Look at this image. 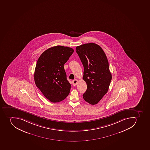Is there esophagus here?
<instances>
[{
	"mask_svg": "<svg viewBox=\"0 0 150 150\" xmlns=\"http://www.w3.org/2000/svg\"><path fill=\"white\" fill-rule=\"evenodd\" d=\"M77 83H78V80L76 79L72 81V83H73V85L74 86H76Z\"/></svg>",
	"mask_w": 150,
	"mask_h": 150,
	"instance_id": "34e87169",
	"label": "esophagus"
}]
</instances>
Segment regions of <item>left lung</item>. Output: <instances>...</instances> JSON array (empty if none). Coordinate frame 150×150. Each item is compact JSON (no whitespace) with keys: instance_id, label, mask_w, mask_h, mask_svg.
<instances>
[{"instance_id":"8db88e82","label":"left lung","mask_w":150,"mask_h":150,"mask_svg":"<svg viewBox=\"0 0 150 150\" xmlns=\"http://www.w3.org/2000/svg\"><path fill=\"white\" fill-rule=\"evenodd\" d=\"M76 50L83 66V79L87 84L83 99L96 105L107 93L112 80L108 61L101 47L95 43L79 45Z\"/></svg>"}]
</instances>
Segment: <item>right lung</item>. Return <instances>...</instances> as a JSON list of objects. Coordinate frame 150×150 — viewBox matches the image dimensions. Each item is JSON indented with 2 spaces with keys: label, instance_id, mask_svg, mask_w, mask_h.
Masks as SVG:
<instances>
[{
  "label": "right lung",
  "instance_id": "add662e5",
  "mask_svg": "<svg viewBox=\"0 0 150 150\" xmlns=\"http://www.w3.org/2000/svg\"><path fill=\"white\" fill-rule=\"evenodd\" d=\"M74 51L69 47L55 46L43 52L37 61L34 73L35 85L52 103L63 101L69 93L71 84L64 64Z\"/></svg>",
  "mask_w": 150,
  "mask_h": 150
}]
</instances>
